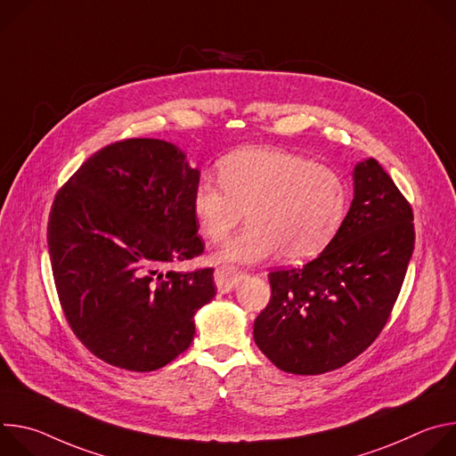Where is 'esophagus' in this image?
Listing matches in <instances>:
<instances>
[{
	"label": "esophagus",
	"instance_id": "1",
	"mask_svg": "<svg viewBox=\"0 0 456 456\" xmlns=\"http://www.w3.org/2000/svg\"><path fill=\"white\" fill-rule=\"evenodd\" d=\"M240 280H241V273L236 271V269H231V267L224 269L222 267V269L215 271V281H216V289H218L220 294L232 292L238 287Z\"/></svg>",
	"mask_w": 456,
	"mask_h": 456
}]
</instances>
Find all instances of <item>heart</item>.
<instances>
[{"mask_svg": "<svg viewBox=\"0 0 456 456\" xmlns=\"http://www.w3.org/2000/svg\"><path fill=\"white\" fill-rule=\"evenodd\" d=\"M218 180L202 176L192 213L211 243L224 241L247 211L248 227L218 252L225 264H259L281 252L297 264L317 256L341 227L346 187L321 164L269 146H248L218 164Z\"/></svg>", "mask_w": 456, "mask_h": 456, "instance_id": "heart-1", "label": "heart"}]
</instances>
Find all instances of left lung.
<instances>
[{
	"mask_svg": "<svg viewBox=\"0 0 456 456\" xmlns=\"http://www.w3.org/2000/svg\"><path fill=\"white\" fill-rule=\"evenodd\" d=\"M354 200L324 250L269 274L273 296L254 341L280 370L317 375L345 366L380 334L413 254V213L375 159L354 167Z\"/></svg>",
	"mask_w": 456,
	"mask_h": 456,
	"instance_id": "1",
	"label": "left lung"
}]
</instances>
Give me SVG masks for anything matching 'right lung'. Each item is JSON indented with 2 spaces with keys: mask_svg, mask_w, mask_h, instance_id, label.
<instances>
[{
  "mask_svg": "<svg viewBox=\"0 0 456 456\" xmlns=\"http://www.w3.org/2000/svg\"><path fill=\"white\" fill-rule=\"evenodd\" d=\"M199 182L178 146L129 139L94 153L57 192L46 232L57 296L79 341L111 366L171 362L216 296L213 269L162 273L204 252Z\"/></svg>",
  "mask_w": 456,
  "mask_h": 456,
  "instance_id": "obj_1",
  "label": "right lung"
}]
</instances>
